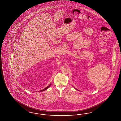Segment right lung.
<instances>
[{
  "instance_id": "obj_1",
  "label": "right lung",
  "mask_w": 121,
  "mask_h": 121,
  "mask_svg": "<svg viewBox=\"0 0 121 121\" xmlns=\"http://www.w3.org/2000/svg\"><path fill=\"white\" fill-rule=\"evenodd\" d=\"M51 85V84H50V85H49L48 86L45 88H44V89H43L42 90H40V92H41V91H44V90H46L49 87V86H50Z\"/></svg>"
}]
</instances>
